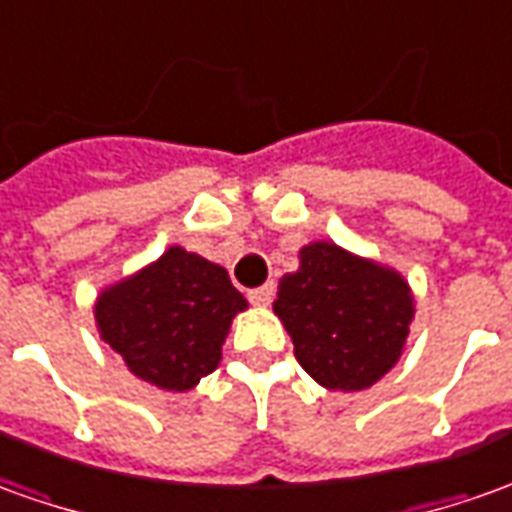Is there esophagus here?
I'll return each mask as SVG.
<instances>
[{"label": "esophagus", "instance_id": "34e87169", "mask_svg": "<svg viewBox=\"0 0 512 512\" xmlns=\"http://www.w3.org/2000/svg\"><path fill=\"white\" fill-rule=\"evenodd\" d=\"M249 302L257 307H268L274 302V282H266V285H260L255 291H249Z\"/></svg>", "mask_w": 512, "mask_h": 512}]
</instances>
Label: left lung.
I'll return each mask as SVG.
<instances>
[{"label": "left lung", "instance_id": "left-lung-1", "mask_svg": "<svg viewBox=\"0 0 512 512\" xmlns=\"http://www.w3.org/2000/svg\"><path fill=\"white\" fill-rule=\"evenodd\" d=\"M274 313L307 374L330 391H363L405 349L416 313L405 277L330 241L302 246L277 288Z\"/></svg>", "mask_w": 512, "mask_h": 512}]
</instances>
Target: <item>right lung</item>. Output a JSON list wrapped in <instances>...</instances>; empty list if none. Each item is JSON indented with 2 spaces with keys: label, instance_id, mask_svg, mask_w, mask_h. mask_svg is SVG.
<instances>
[{
  "label": "right lung",
  "instance_id": "right-lung-1",
  "mask_svg": "<svg viewBox=\"0 0 512 512\" xmlns=\"http://www.w3.org/2000/svg\"><path fill=\"white\" fill-rule=\"evenodd\" d=\"M241 310L246 299L227 268L171 246L99 293L94 316L102 341L138 380L182 393L216 371L221 343Z\"/></svg>",
  "mask_w": 512,
  "mask_h": 512
}]
</instances>
